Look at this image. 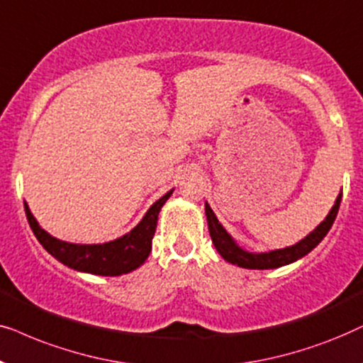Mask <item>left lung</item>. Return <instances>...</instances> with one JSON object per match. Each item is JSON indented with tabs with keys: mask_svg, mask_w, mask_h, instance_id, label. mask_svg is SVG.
I'll return each mask as SVG.
<instances>
[{
	"mask_svg": "<svg viewBox=\"0 0 363 363\" xmlns=\"http://www.w3.org/2000/svg\"><path fill=\"white\" fill-rule=\"evenodd\" d=\"M340 201H342V194H339V197H337L335 204H333L332 211L328 212L325 220H323L315 230L311 232L306 239H302L301 242H297L296 245H291V247L272 250V252H265V254H252V252H247V250L240 249L239 245L232 240L230 235L227 234L224 227L219 224V220H217V217L214 212H212L209 204H206L207 225H209L211 239L216 245L217 252H219L227 262L235 264L244 269H277V267H282V265L296 262L297 259L303 257V255L311 252L313 247H317L318 242H320V240L327 235V232L330 230L333 220H335L337 217V212H339Z\"/></svg>",
	"mask_w": 363,
	"mask_h": 363,
	"instance_id": "obj_1",
	"label": "left lung"
}]
</instances>
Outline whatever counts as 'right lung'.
<instances>
[{
    "label": "right lung",
    "instance_id": "right-lung-1",
    "mask_svg": "<svg viewBox=\"0 0 363 363\" xmlns=\"http://www.w3.org/2000/svg\"><path fill=\"white\" fill-rule=\"evenodd\" d=\"M172 191L154 202L151 209L146 212L143 220L123 238L106 244L81 245L69 244L52 238L46 230H43L35 217L30 212L26 202H24V212H26L30 227L35 232L40 244L67 267L81 270V272L96 274V275H121L128 274L138 269L147 259L152 247V238L157 225V214L169 199Z\"/></svg>",
    "mask_w": 363,
    "mask_h": 363
}]
</instances>
